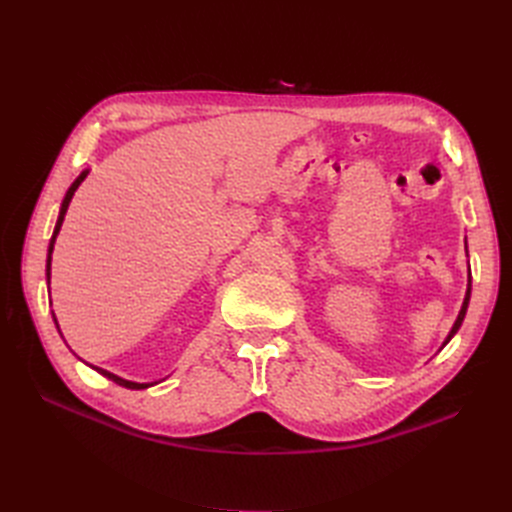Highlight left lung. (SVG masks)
Wrapping results in <instances>:
<instances>
[{
	"mask_svg": "<svg viewBox=\"0 0 512 512\" xmlns=\"http://www.w3.org/2000/svg\"><path fill=\"white\" fill-rule=\"evenodd\" d=\"M470 292H472V277H470V282H468V292H466V299H463V305H461V312H459V316H457V320H455V324H453V329H451V333H448V337L444 339V346L451 342L453 339V335L459 331V327H461V322H463V318H466V312H468V303H470Z\"/></svg>",
	"mask_w": 512,
	"mask_h": 512,
	"instance_id": "obj_1",
	"label": "left lung"
}]
</instances>
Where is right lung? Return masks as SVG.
<instances>
[{
  "label": "right lung",
  "mask_w": 512,
  "mask_h": 512,
  "mask_svg": "<svg viewBox=\"0 0 512 512\" xmlns=\"http://www.w3.org/2000/svg\"><path fill=\"white\" fill-rule=\"evenodd\" d=\"M87 177V170H83V173L76 177V181L70 185V190L66 192V198H64V203H61V211H59V218H57V224H55V230H53V237H51V243H49V256H46V282L51 280V256H53V247H55V239H57V235H59V228H61V224H64V218H66V211H68V207H70V200H72V196H74V192L79 190V185L83 183V179ZM53 320H55V324H57V318L53 316ZM59 329V327H57ZM94 367V365H91ZM98 374H102L104 378H108V380H113L115 384H119V386H126V389H147V386H151V384H138V382H130V380H123V378H119V376H115V374H111V371H106V369H100V367H94Z\"/></svg>",
  "instance_id": "add662e5"
}]
</instances>
